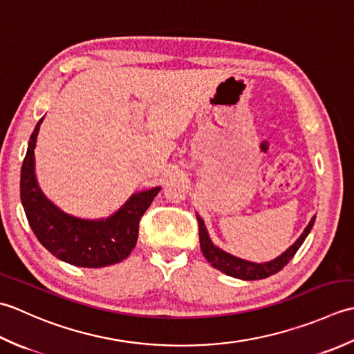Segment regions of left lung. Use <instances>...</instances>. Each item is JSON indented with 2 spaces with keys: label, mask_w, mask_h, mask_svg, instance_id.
<instances>
[{
  "label": "left lung",
  "mask_w": 354,
  "mask_h": 354,
  "mask_svg": "<svg viewBox=\"0 0 354 354\" xmlns=\"http://www.w3.org/2000/svg\"><path fill=\"white\" fill-rule=\"evenodd\" d=\"M197 220H198L200 248H201V252H203L205 258L207 259V263H211L212 268L218 269L220 272L226 273V275H229V277L244 279V281H254V279H263V278H268L270 275H275L277 272H279L288 261H290L293 255L297 254L298 249L301 248V244L304 243L307 235L310 234V230H312V227L315 225V220H316V215L315 217H312L307 227L304 229V232L299 235L298 240L295 241L290 248L284 250L279 257L273 258V259H270V261H266V263L248 261V259L230 255L226 250L217 248L212 243L211 236H209L207 229L205 226V221L198 214H197Z\"/></svg>",
  "instance_id": "left-lung-1"
}]
</instances>
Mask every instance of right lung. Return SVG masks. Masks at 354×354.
<instances>
[{
    "mask_svg": "<svg viewBox=\"0 0 354 354\" xmlns=\"http://www.w3.org/2000/svg\"><path fill=\"white\" fill-rule=\"evenodd\" d=\"M42 120L33 129L21 168V203L33 234L50 254L77 268L97 269L124 261L137 243L142 215L162 187L134 192L106 218H79L64 212L36 180L35 148Z\"/></svg>",
    "mask_w": 354,
    "mask_h": 354,
    "instance_id": "1",
    "label": "right lung"
}]
</instances>
